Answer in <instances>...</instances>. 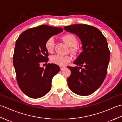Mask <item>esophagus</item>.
<instances>
[{
	"label": "esophagus",
	"instance_id": "1",
	"mask_svg": "<svg viewBox=\"0 0 122 122\" xmlns=\"http://www.w3.org/2000/svg\"><path fill=\"white\" fill-rule=\"evenodd\" d=\"M60 70L62 71L63 70L64 68H65V66H60Z\"/></svg>",
	"mask_w": 122,
	"mask_h": 122
}]
</instances>
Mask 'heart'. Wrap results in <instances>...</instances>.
Here are the masks:
<instances>
[{
  "instance_id": "b5f03b06",
  "label": "heart",
  "mask_w": 122,
  "mask_h": 122,
  "mask_svg": "<svg viewBox=\"0 0 122 122\" xmlns=\"http://www.w3.org/2000/svg\"><path fill=\"white\" fill-rule=\"evenodd\" d=\"M63 42L70 46V50L74 54H76L78 52V48L76 46L77 44V40L76 38L72 34L64 35L61 38ZM55 46V40L53 37L49 38L46 40L45 47L46 51L49 53H52ZM72 56L70 55L61 56L59 54H56L51 56L50 61L52 63L59 66H65L71 61Z\"/></svg>"
}]
</instances>
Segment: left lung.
I'll use <instances>...</instances> for the list:
<instances>
[{
    "mask_svg": "<svg viewBox=\"0 0 122 122\" xmlns=\"http://www.w3.org/2000/svg\"><path fill=\"white\" fill-rule=\"evenodd\" d=\"M64 29L77 36L83 50L73 62L79 67H68L71 72L67 79L68 86L77 95L91 94L102 85L107 73L110 52L107 39L97 28L87 25L75 24Z\"/></svg>",
    "mask_w": 122,
    "mask_h": 122,
    "instance_id": "8db88e82",
    "label": "left lung"
}]
</instances>
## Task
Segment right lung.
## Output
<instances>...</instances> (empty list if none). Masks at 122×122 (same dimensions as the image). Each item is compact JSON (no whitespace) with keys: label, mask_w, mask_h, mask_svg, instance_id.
<instances>
[{"label":"right lung","mask_w":122,"mask_h":122,"mask_svg":"<svg viewBox=\"0 0 122 122\" xmlns=\"http://www.w3.org/2000/svg\"><path fill=\"white\" fill-rule=\"evenodd\" d=\"M62 31V28L41 25L25 31L15 42L13 64L17 81L22 92L29 97H41L51 90L52 80L60 69L53 63H48L44 69L40 64L48 61L46 40Z\"/></svg>","instance_id":"add662e5"}]
</instances>
